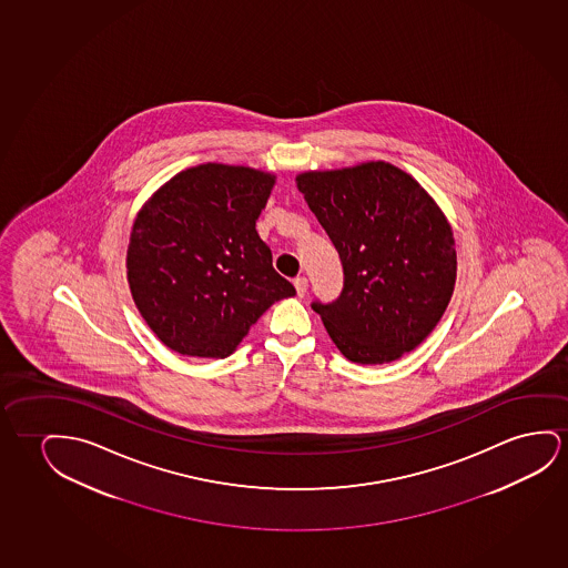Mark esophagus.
<instances>
[{"label": "esophagus", "instance_id": "34e87169", "mask_svg": "<svg viewBox=\"0 0 568 568\" xmlns=\"http://www.w3.org/2000/svg\"><path fill=\"white\" fill-rule=\"evenodd\" d=\"M294 286H296L297 296L304 297L307 294V278L305 276H297L294 280Z\"/></svg>", "mask_w": 568, "mask_h": 568}]
</instances>
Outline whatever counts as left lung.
<instances>
[{"mask_svg":"<svg viewBox=\"0 0 568 568\" xmlns=\"http://www.w3.org/2000/svg\"><path fill=\"white\" fill-rule=\"evenodd\" d=\"M296 183L343 263L341 296L312 304L336 348L356 364L415 351L456 286V243L438 204L384 161L307 171Z\"/></svg>","mask_w":568,"mask_h":568,"instance_id":"left-lung-1","label":"left lung"}]
</instances>
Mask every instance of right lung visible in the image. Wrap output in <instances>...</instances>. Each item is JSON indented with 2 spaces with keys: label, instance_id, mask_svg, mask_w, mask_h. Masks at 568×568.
Returning a JSON list of instances; mask_svg holds the SVG:
<instances>
[{
  "label": "right lung",
  "instance_id": "obj_1",
  "mask_svg": "<svg viewBox=\"0 0 568 568\" xmlns=\"http://www.w3.org/2000/svg\"><path fill=\"white\" fill-rule=\"evenodd\" d=\"M272 186L271 173L204 163L173 176L138 212L130 292L171 351L225 358L274 302L296 296L256 233Z\"/></svg>",
  "mask_w": 568,
  "mask_h": 568
}]
</instances>
